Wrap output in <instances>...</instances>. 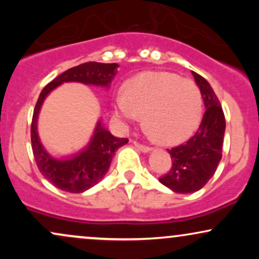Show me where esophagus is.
<instances>
[{"instance_id": "1", "label": "esophagus", "mask_w": 259, "mask_h": 259, "mask_svg": "<svg viewBox=\"0 0 259 259\" xmlns=\"http://www.w3.org/2000/svg\"><path fill=\"white\" fill-rule=\"evenodd\" d=\"M134 145H135V147L138 148V150H140L141 151V152H145V153H147V152H150L151 150H152V148H151L150 146H146V145H141V144H139V142H134Z\"/></svg>"}]
</instances>
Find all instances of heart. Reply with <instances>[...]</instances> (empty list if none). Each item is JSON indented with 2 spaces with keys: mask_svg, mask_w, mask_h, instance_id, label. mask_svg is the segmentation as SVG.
<instances>
[{
  "mask_svg": "<svg viewBox=\"0 0 259 259\" xmlns=\"http://www.w3.org/2000/svg\"><path fill=\"white\" fill-rule=\"evenodd\" d=\"M202 95L192 80L169 72H146L129 79L114 101V113L123 124L144 115L147 132L163 145H175L191 136L202 117Z\"/></svg>",
  "mask_w": 259,
  "mask_h": 259,
  "instance_id": "obj_1",
  "label": "heart"
}]
</instances>
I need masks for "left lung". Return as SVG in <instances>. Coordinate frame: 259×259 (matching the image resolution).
I'll return each instance as SVG.
<instances>
[{"label": "left lung", "mask_w": 259, "mask_h": 259, "mask_svg": "<svg viewBox=\"0 0 259 259\" xmlns=\"http://www.w3.org/2000/svg\"><path fill=\"white\" fill-rule=\"evenodd\" d=\"M200 88L206 112L200 127L183 145L168 150L173 165L159 183L178 194H190L201 190L213 177L222 159L225 117L212 86L200 74L192 72Z\"/></svg>", "instance_id": "obj_1"}]
</instances>
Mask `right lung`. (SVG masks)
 <instances>
[{"label":"right lung","instance_id":"obj_1","mask_svg":"<svg viewBox=\"0 0 259 259\" xmlns=\"http://www.w3.org/2000/svg\"><path fill=\"white\" fill-rule=\"evenodd\" d=\"M118 67L119 65L117 63L97 62L76 65L53 79L50 84L45 86L38 96L31 121L32 153L40 173L59 190L80 194L96 185L108 170L115 151L127 144L129 140L113 136L99 120L90 142L81 152L74 154L70 158L57 159L46 152L38 139L37 117L41 106L47 95L63 82L75 81L108 88Z\"/></svg>","mask_w":259,"mask_h":259}]
</instances>
